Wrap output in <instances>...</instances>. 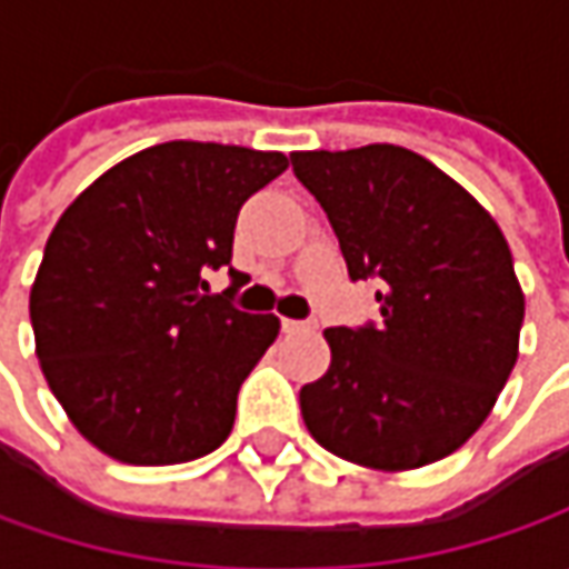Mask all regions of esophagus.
Wrapping results in <instances>:
<instances>
[{"label":"esophagus","mask_w":569,"mask_h":569,"mask_svg":"<svg viewBox=\"0 0 569 569\" xmlns=\"http://www.w3.org/2000/svg\"><path fill=\"white\" fill-rule=\"evenodd\" d=\"M281 329L291 336V332H307V329H313V322H303V319H281Z\"/></svg>","instance_id":"1"}]
</instances>
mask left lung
<instances>
[{"instance_id":"8db88e82","label":"left lung","mask_w":569,"mask_h":569,"mask_svg":"<svg viewBox=\"0 0 569 569\" xmlns=\"http://www.w3.org/2000/svg\"><path fill=\"white\" fill-rule=\"evenodd\" d=\"M348 274L380 278V326L326 329L332 361L300 389L319 447L411 471L462 447L519 358L526 295L503 230L427 158L399 144L295 151Z\"/></svg>"}]
</instances>
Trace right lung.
Wrapping results in <instances>:
<instances>
[{
    "instance_id": "add662e5",
    "label": "right lung",
    "mask_w": 569,
    "mask_h": 569,
    "mask_svg": "<svg viewBox=\"0 0 569 569\" xmlns=\"http://www.w3.org/2000/svg\"><path fill=\"white\" fill-rule=\"evenodd\" d=\"M284 170L281 151L151 144L56 221L31 284L37 361L103 456L177 466L228 440L240 382L281 322L206 295L202 272L228 266L237 211ZM230 278L240 288L243 272Z\"/></svg>"
}]
</instances>
